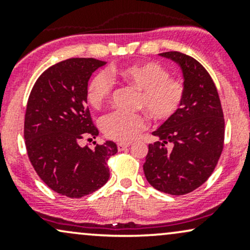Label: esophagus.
I'll list each match as a JSON object with an SVG mask.
<instances>
[{
  "mask_svg": "<svg viewBox=\"0 0 250 250\" xmlns=\"http://www.w3.org/2000/svg\"><path fill=\"white\" fill-rule=\"evenodd\" d=\"M129 146H130L129 142H119L117 143V149H119V150H123V149L128 148Z\"/></svg>",
  "mask_w": 250,
  "mask_h": 250,
  "instance_id": "esophagus-1",
  "label": "esophagus"
}]
</instances>
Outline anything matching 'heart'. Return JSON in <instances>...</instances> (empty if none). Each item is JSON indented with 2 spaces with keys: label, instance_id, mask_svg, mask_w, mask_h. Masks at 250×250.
Returning a JSON list of instances; mask_svg holds the SVG:
<instances>
[{
  "label": "heart",
  "instance_id": "obj_1",
  "mask_svg": "<svg viewBox=\"0 0 250 250\" xmlns=\"http://www.w3.org/2000/svg\"><path fill=\"white\" fill-rule=\"evenodd\" d=\"M113 81L140 91L137 107L148 111L156 121H166L179 110L186 95L182 80L169 77V71L157 62L135 63L123 68H111L96 74L87 87V101L93 108H101L113 93ZM148 125L145 114H128L114 111L101 121V128L109 139L128 142Z\"/></svg>",
  "mask_w": 250,
  "mask_h": 250
}]
</instances>
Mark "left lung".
Masks as SVG:
<instances>
[{"mask_svg": "<svg viewBox=\"0 0 250 250\" xmlns=\"http://www.w3.org/2000/svg\"><path fill=\"white\" fill-rule=\"evenodd\" d=\"M160 56L180 65L186 95L177 113L153 131L160 141L148 146L143 170L157 190L185 195L203 185L216 167L225 141V119L215 83L200 62L179 51ZM168 142L173 143L170 151L165 147Z\"/></svg>", "mask_w": 250, "mask_h": 250, "instance_id": "1", "label": "left lung"}]
</instances>
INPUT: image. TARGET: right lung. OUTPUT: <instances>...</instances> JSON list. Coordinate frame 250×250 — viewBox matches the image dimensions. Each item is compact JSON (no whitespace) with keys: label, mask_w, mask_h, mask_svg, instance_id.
Wrapping results in <instances>:
<instances>
[{"label":"right lung","mask_w":250,"mask_h":250,"mask_svg":"<svg viewBox=\"0 0 250 250\" xmlns=\"http://www.w3.org/2000/svg\"><path fill=\"white\" fill-rule=\"evenodd\" d=\"M96 59H69L43 71L30 91L24 117L28 157L43 182L71 199L107 183L108 160L117 153L113 141L89 148L83 139L99 135L87 107L91 74L104 65Z\"/></svg>","instance_id":"add662e5"}]
</instances>
